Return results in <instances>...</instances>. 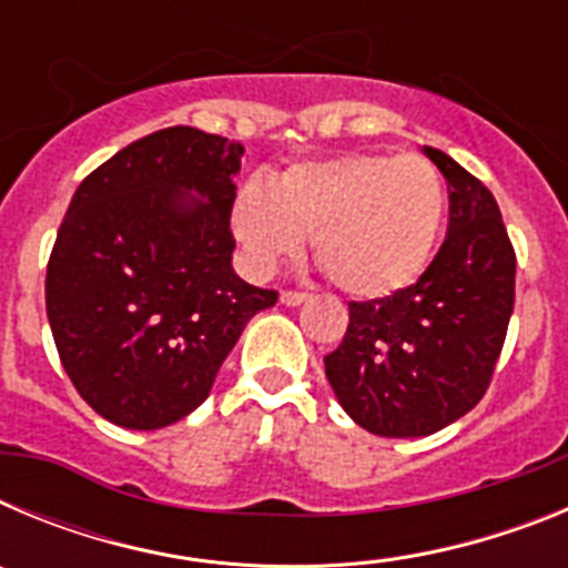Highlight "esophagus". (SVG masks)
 Wrapping results in <instances>:
<instances>
[{
    "instance_id": "esophagus-1",
    "label": "esophagus",
    "mask_w": 568,
    "mask_h": 568,
    "mask_svg": "<svg viewBox=\"0 0 568 568\" xmlns=\"http://www.w3.org/2000/svg\"><path fill=\"white\" fill-rule=\"evenodd\" d=\"M304 301H310V293H293V290L281 293V304H287V307H301Z\"/></svg>"
}]
</instances>
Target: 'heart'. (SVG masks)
Segmentation results:
<instances>
[{
  "instance_id": "obj_1",
  "label": "heart",
  "mask_w": 568,
  "mask_h": 568,
  "mask_svg": "<svg viewBox=\"0 0 568 568\" xmlns=\"http://www.w3.org/2000/svg\"><path fill=\"white\" fill-rule=\"evenodd\" d=\"M446 219L438 168L420 155L346 153L298 162L250 182L233 204V233L250 270L267 275L313 241L335 287L386 298L433 264Z\"/></svg>"
}]
</instances>
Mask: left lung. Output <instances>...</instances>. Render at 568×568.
Returning a JSON list of instances; mask_svg holds the SVG:
<instances>
[{"instance_id":"left-lung-1","label":"left lung","mask_w":568,"mask_h":568,"mask_svg":"<svg viewBox=\"0 0 568 568\" xmlns=\"http://www.w3.org/2000/svg\"><path fill=\"white\" fill-rule=\"evenodd\" d=\"M449 187V230L413 287L349 304L324 358L344 413L381 438H424L484 398L515 307V250L495 195L435 148Z\"/></svg>"}]
</instances>
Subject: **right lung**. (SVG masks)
Here are the masks:
<instances>
[{
  "label": "right lung",
  "mask_w": 568,
  "mask_h": 568,
  "mask_svg": "<svg viewBox=\"0 0 568 568\" xmlns=\"http://www.w3.org/2000/svg\"><path fill=\"white\" fill-rule=\"evenodd\" d=\"M241 155L224 135L155 130L70 199L44 304L64 373L110 424L162 429L193 413L247 321L278 301L233 270Z\"/></svg>",
  "instance_id": "obj_1"
}]
</instances>
